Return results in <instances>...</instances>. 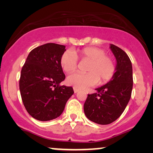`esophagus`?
<instances>
[{
	"label": "esophagus",
	"mask_w": 153,
	"mask_h": 153,
	"mask_svg": "<svg viewBox=\"0 0 153 153\" xmlns=\"http://www.w3.org/2000/svg\"><path fill=\"white\" fill-rule=\"evenodd\" d=\"M73 89H74V92L75 93H76L77 92H79V91L78 88H75V87L73 88Z\"/></svg>",
	"instance_id": "obj_1"
}]
</instances>
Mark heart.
<instances>
[{"label": "heart", "mask_w": 153, "mask_h": 153, "mask_svg": "<svg viewBox=\"0 0 153 153\" xmlns=\"http://www.w3.org/2000/svg\"><path fill=\"white\" fill-rule=\"evenodd\" d=\"M77 57L89 60L86 73H73L67 78V83L76 88L83 89L93 86L98 81L100 84L108 82L114 76L116 64L112 57L106 55L104 50L95 47H88L79 50L75 54L65 51L60 57V63L64 72L71 73L76 70L78 65Z\"/></svg>", "instance_id": "obj_1"}]
</instances>
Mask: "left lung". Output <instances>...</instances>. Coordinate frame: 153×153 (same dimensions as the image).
<instances>
[{
	"label": "left lung",
	"instance_id": "1",
	"mask_svg": "<svg viewBox=\"0 0 153 153\" xmlns=\"http://www.w3.org/2000/svg\"><path fill=\"white\" fill-rule=\"evenodd\" d=\"M110 49L116 59V72L97 93L88 95L83 110L85 116L100 125H108L121 116L130 100L133 87L132 65L125 52L114 45Z\"/></svg>",
	"mask_w": 153,
	"mask_h": 153
}]
</instances>
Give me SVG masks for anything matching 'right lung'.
<instances>
[{"label":"right lung","mask_w":153,"mask_h":153,"mask_svg":"<svg viewBox=\"0 0 153 153\" xmlns=\"http://www.w3.org/2000/svg\"><path fill=\"white\" fill-rule=\"evenodd\" d=\"M65 46L47 43L29 53L21 72L19 89L24 105L33 118L48 121L63 112L74 94L72 87L60 85L65 79L60 57Z\"/></svg>","instance_id":"right-lung-1"}]
</instances>
